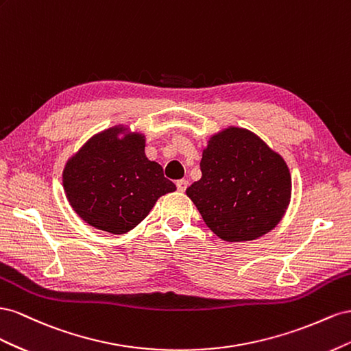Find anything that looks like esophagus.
Wrapping results in <instances>:
<instances>
[{
    "label": "esophagus",
    "instance_id": "34e87169",
    "mask_svg": "<svg viewBox=\"0 0 351 351\" xmlns=\"http://www.w3.org/2000/svg\"><path fill=\"white\" fill-rule=\"evenodd\" d=\"M176 188H178V191L184 193L185 189L188 188V181H186V179H179V181H176Z\"/></svg>",
    "mask_w": 351,
    "mask_h": 351
}]
</instances>
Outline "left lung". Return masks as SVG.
Listing matches in <instances>:
<instances>
[{
    "instance_id": "1",
    "label": "left lung",
    "mask_w": 351,
    "mask_h": 351,
    "mask_svg": "<svg viewBox=\"0 0 351 351\" xmlns=\"http://www.w3.org/2000/svg\"><path fill=\"white\" fill-rule=\"evenodd\" d=\"M199 169L202 179L186 188V195L223 241H252L281 222L291 175L284 158L256 134L237 126L215 134Z\"/></svg>"
}]
</instances>
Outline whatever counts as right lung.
I'll return each mask as SVG.
<instances>
[{"label":"right lung","mask_w":351,"mask_h":351,"mask_svg":"<svg viewBox=\"0 0 351 351\" xmlns=\"http://www.w3.org/2000/svg\"><path fill=\"white\" fill-rule=\"evenodd\" d=\"M126 131L113 126L94 135L63 170L64 193L77 216L114 235L131 231L160 197L176 189L163 167L147 158L145 136Z\"/></svg>","instance_id":"right-lung-1"}]
</instances>
